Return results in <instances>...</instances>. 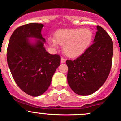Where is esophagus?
<instances>
[{"instance_id":"esophagus-1","label":"esophagus","mask_w":121,"mask_h":121,"mask_svg":"<svg viewBox=\"0 0 121 121\" xmlns=\"http://www.w3.org/2000/svg\"><path fill=\"white\" fill-rule=\"evenodd\" d=\"M65 59L63 58H61V63H65Z\"/></svg>"}]
</instances>
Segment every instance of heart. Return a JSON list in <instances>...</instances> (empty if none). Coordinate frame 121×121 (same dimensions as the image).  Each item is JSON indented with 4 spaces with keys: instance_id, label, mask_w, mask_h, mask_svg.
Returning <instances> with one entry per match:
<instances>
[{
    "instance_id": "obj_1",
    "label": "heart",
    "mask_w": 121,
    "mask_h": 121,
    "mask_svg": "<svg viewBox=\"0 0 121 121\" xmlns=\"http://www.w3.org/2000/svg\"><path fill=\"white\" fill-rule=\"evenodd\" d=\"M93 39V32L89 29L74 28L61 29L56 33V39L48 38L50 45L55 48L63 45L65 54L69 58H76L84 53Z\"/></svg>"
}]
</instances>
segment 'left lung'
<instances>
[{
  "label": "left lung",
  "mask_w": 121,
  "mask_h": 121,
  "mask_svg": "<svg viewBox=\"0 0 121 121\" xmlns=\"http://www.w3.org/2000/svg\"><path fill=\"white\" fill-rule=\"evenodd\" d=\"M93 43L75 60H67V79L76 94L91 95L100 89L109 76L112 65L113 43L101 26H97Z\"/></svg>",
  "instance_id": "8db88e82"
}]
</instances>
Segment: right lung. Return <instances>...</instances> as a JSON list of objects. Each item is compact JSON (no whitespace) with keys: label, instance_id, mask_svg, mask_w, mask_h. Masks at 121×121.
Here are the masks:
<instances>
[{"label":"right lung","instance_id":"add662e5","mask_svg":"<svg viewBox=\"0 0 121 121\" xmlns=\"http://www.w3.org/2000/svg\"><path fill=\"white\" fill-rule=\"evenodd\" d=\"M43 24L29 23L15 29L7 52L8 65L15 82L32 97L46 92L60 65V56L49 53L43 46Z\"/></svg>","mask_w":121,"mask_h":121}]
</instances>
